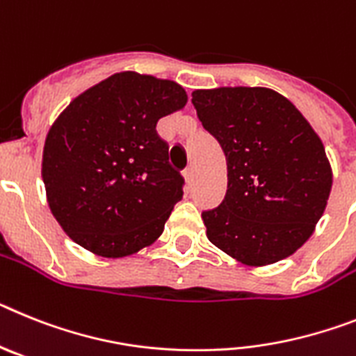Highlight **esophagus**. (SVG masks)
<instances>
[{"label":"esophagus","mask_w":356,"mask_h":356,"mask_svg":"<svg viewBox=\"0 0 356 356\" xmlns=\"http://www.w3.org/2000/svg\"><path fill=\"white\" fill-rule=\"evenodd\" d=\"M184 179H186L188 184H193V181H195V168H193V166L186 168V172H184Z\"/></svg>","instance_id":"1"}]
</instances>
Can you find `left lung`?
<instances>
[{
  "label": "left lung",
  "mask_w": 356,
  "mask_h": 356,
  "mask_svg": "<svg viewBox=\"0 0 356 356\" xmlns=\"http://www.w3.org/2000/svg\"><path fill=\"white\" fill-rule=\"evenodd\" d=\"M191 104L227 163L225 199L202 213L209 242L249 267L293 254L315 231L332 191L317 132L268 88L197 89Z\"/></svg>",
  "instance_id": "1"
}]
</instances>
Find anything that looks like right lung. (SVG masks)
<instances>
[{
	"label": "right lung",
	"instance_id": "obj_1",
	"mask_svg": "<svg viewBox=\"0 0 356 356\" xmlns=\"http://www.w3.org/2000/svg\"><path fill=\"white\" fill-rule=\"evenodd\" d=\"M174 80L114 73L71 100L49 127L42 181L64 233L102 258L152 245L182 199V177L168 163L159 118L184 109Z\"/></svg>",
	"mask_w": 356,
	"mask_h": 356
}]
</instances>
